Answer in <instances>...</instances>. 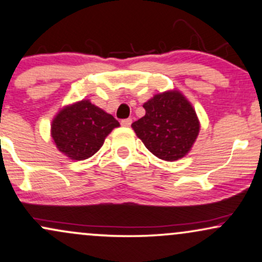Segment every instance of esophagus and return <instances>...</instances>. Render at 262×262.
<instances>
[{"label": "esophagus", "instance_id": "1", "mask_svg": "<svg viewBox=\"0 0 262 262\" xmlns=\"http://www.w3.org/2000/svg\"><path fill=\"white\" fill-rule=\"evenodd\" d=\"M121 124L123 125V127H130V124H132V119H130V118L123 119V121L121 122Z\"/></svg>", "mask_w": 262, "mask_h": 262}]
</instances>
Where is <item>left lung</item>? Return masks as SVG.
Returning a JSON list of instances; mask_svg holds the SVG:
<instances>
[{
	"mask_svg": "<svg viewBox=\"0 0 262 262\" xmlns=\"http://www.w3.org/2000/svg\"><path fill=\"white\" fill-rule=\"evenodd\" d=\"M145 116L132 124L150 152L165 161L188 154L200 133L196 111L181 92L155 95L143 104Z\"/></svg>",
	"mask_w": 262,
	"mask_h": 262,
	"instance_id": "left-lung-1",
	"label": "left lung"
}]
</instances>
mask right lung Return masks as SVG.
<instances>
[{
  "label": "right lung",
  "mask_w": 262,
  "mask_h": 262,
  "mask_svg": "<svg viewBox=\"0 0 262 262\" xmlns=\"http://www.w3.org/2000/svg\"><path fill=\"white\" fill-rule=\"evenodd\" d=\"M117 127L119 123L112 114L82 100L59 111L52 123V138L59 151L80 161L96 154Z\"/></svg>",
  "instance_id": "1"
}]
</instances>
